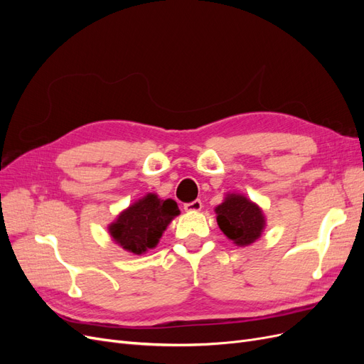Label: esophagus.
<instances>
[{"label": "esophagus", "instance_id": "obj_1", "mask_svg": "<svg viewBox=\"0 0 364 364\" xmlns=\"http://www.w3.org/2000/svg\"><path fill=\"white\" fill-rule=\"evenodd\" d=\"M183 209H185L186 213H199L200 209H202V202L200 200H194V202H190V203H185Z\"/></svg>", "mask_w": 364, "mask_h": 364}]
</instances>
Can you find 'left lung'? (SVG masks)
I'll list each match as a JSON object with an SVG mask.
<instances>
[{"label":"left lung","instance_id":"8db88e82","mask_svg":"<svg viewBox=\"0 0 364 364\" xmlns=\"http://www.w3.org/2000/svg\"><path fill=\"white\" fill-rule=\"evenodd\" d=\"M215 214L222 232L240 247L255 243L266 228L262 209L245 194L228 193L225 200L215 206Z\"/></svg>","mask_w":364,"mask_h":364}]
</instances>
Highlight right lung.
I'll list each match as a JSON object with an SVG mask.
<instances>
[{
	"label": "right lung",
	"mask_w": 364,
	"mask_h": 364,
	"mask_svg": "<svg viewBox=\"0 0 364 364\" xmlns=\"http://www.w3.org/2000/svg\"><path fill=\"white\" fill-rule=\"evenodd\" d=\"M179 214L174 200H162L158 194L149 193L121 211L107 229L115 245L134 255H144L158 246L164 230Z\"/></svg>",
	"instance_id": "add662e5"
}]
</instances>
